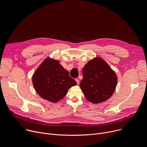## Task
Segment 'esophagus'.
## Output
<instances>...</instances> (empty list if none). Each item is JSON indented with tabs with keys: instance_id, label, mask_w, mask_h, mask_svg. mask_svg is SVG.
Here are the masks:
<instances>
[{
	"instance_id": "1",
	"label": "esophagus",
	"mask_w": 147,
	"mask_h": 147,
	"mask_svg": "<svg viewBox=\"0 0 147 147\" xmlns=\"http://www.w3.org/2000/svg\"><path fill=\"white\" fill-rule=\"evenodd\" d=\"M76 81L77 83L78 84H79V80L78 78H76Z\"/></svg>"
}]
</instances>
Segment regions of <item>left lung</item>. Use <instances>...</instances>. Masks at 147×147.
Here are the masks:
<instances>
[{"mask_svg":"<svg viewBox=\"0 0 147 147\" xmlns=\"http://www.w3.org/2000/svg\"><path fill=\"white\" fill-rule=\"evenodd\" d=\"M83 77L80 88L86 99L92 103L107 100L115 90L117 75L101 58L92 59L85 65Z\"/></svg>","mask_w":147,"mask_h":147,"instance_id":"obj_1","label":"left lung"}]
</instances>
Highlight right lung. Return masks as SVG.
Segmentation results:
<instances>
[{
	"label": "right lung",
	"mask_w": 147,
	"mask_h": 147,
	"mask_svg": "<svg viewBox=\"0 0 147 147\" xmlns=\"http://www.w3.org/2000/svg\"><path fill=\"white\" fill-rule=\"evenodd\" d=\"M33 86L37 94L52 102H56L67 94L69 88L77 84L59 61L47 58L33 76Z\"/></svg>",
	"instance_id": "right-lung-1"
}]
</instances>
